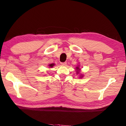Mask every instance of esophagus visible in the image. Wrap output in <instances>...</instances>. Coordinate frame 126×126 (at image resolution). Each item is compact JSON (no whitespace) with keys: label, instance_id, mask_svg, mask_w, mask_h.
<instances>
[{"label":"esophagus","instance_id":"obj_1","mask_svg":"<svg viewBox=\"0 0 126 126\" xmlns=\"http://www.w3.org/2000/svg\"><path fill=\"white\" fill-rule=\"evenodd\" d=\"M67 63L66 62H64V63H61V65L62 66H65L66 65Z\"/></svg>","mask_w":126,"mask_h":126}]
</instances>
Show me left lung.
Returning a JSON list of instances; mask_svg holds the SVG:
<instances>
[{"instance_id":"left-lung-1","label":"left lung","mask_w":126,"mask_h":126,"mask_svg":"<svg viewBox=\"0 0 126 126\" xmlns=\"http://www.w3.org/2000/svg\"><path fill=\"white\" fill-rule=\"evenodd\" d=\"M76 73L77 74H79V70H80V68H79V65H78L77 67H76ZM81 75V76H79V77H80V78H82L83 76V75Z\"/></svg>"}]
</instances>
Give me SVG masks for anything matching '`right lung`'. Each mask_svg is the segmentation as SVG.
I'll use <instances>...</instances> for the list:
<instances>
[{
    "instance_id": "obj_1",
    "label": "right lung",
    "mask_w": 126,
    "mask_h": 126,
    "mask_svg": "<svg viewBox=\"0 0 126 126\" xmlns=\"http://www.w3.org/2000/svg\"><path fill=\"white\" fill-rule=\"evenodd\" d=\"M54 66V63H51L48 65V67L49 68H52V67H53Z\"/></svg>"
}]
</instances>
